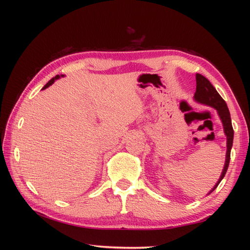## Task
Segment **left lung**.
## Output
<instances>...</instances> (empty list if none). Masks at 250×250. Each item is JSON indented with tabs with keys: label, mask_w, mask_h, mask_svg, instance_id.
<instances>
[{
	"label": "left lung",
	"mask_w": 250,
	"mask_h": 250,
	"mask_svg": "<svg viewBox=\"0 0 250 250\" xmlns=\"http://www.w3.org/2000/svg\"><path fill=\"white\" fill-rule=\"evenodd\" d=\"M195 81H196V90L194 93L195 101H198V102H200V103L209 105V106H211V107L217 109L220 119L222 121V124H224L225 133L227 135V158H226L225 167H224V171H222V173H221V176L218 180V183L216 184L214 189L211 190V191H214L217 188V186H218L219 183L222 180V178L225 177L228 167H229L234 131H233L230 111H229V109H228V106L225 102V100L220 97V94L218 92H217V90L214 88L213 84L209 83L208 79L205 78L203 75H201V74H196Z\"/></svg>",
	"instance_id": "8db88e82"
}]
</instances>
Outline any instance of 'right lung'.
<instances>
[{
    "mask_svg": "<svg viewBox=\"0 0 250 250\" xmlns=\"http://www.w3.org/2000/svg\"><path fill=\"white\" fill-rule=\"evenodd\" d=\"M61 76H63V75H61ZM58 78H60V75H57V76H55L54 78H51L50 81H49L48 83H47L45 84V86H44V88H43V89H46V88H48L49 86H51V84L54 83H55V81H56V79H58Z\"/></svg>",
    "mask_w": 250,
    "mask_h": 250,
    "instance_id": "obj_1",
    "label": "right lung"
}]
</instances>
